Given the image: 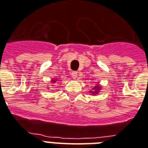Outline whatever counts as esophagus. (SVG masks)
Segmentation results:
<instances>
[{
  "mask_svg": "<svg viewBox=\"0 0 148 148\" xmlns=\"http://www.w3.org/2000/svg\"><path fill=\"white\" fill-rule=\"evenodd\" d=\"M71 76L73 77V79H76L77 76H78V73H76V72H72V73H71Z\"/></svg>",
  "mask_w": 148,
  "mask_h": 148,
  "instance_id": "1",
  "label": "esophagus"
}]
</instances>
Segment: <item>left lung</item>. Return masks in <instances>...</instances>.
Returning a JSON list of instances; mask_svg holds the SVG:
<instances>
[{
	"label": "left lung",
	"mask_w": 148,
	"mask_h": 148,
	"mask_svg": "<svg viewBox=\"0 0 148 148\" xmlns=\"http://www.w3.org/2000/svg\"><path fill=\"white\" fill-rule=\"evenodd\" d=\"M101 86H100V85L97 84L96 86H95V88H93V91H91V94L93 95H97V94H98V91L101 90Z\"/></svg>",
	"instance_id": "obj_1"
}]
</instances>
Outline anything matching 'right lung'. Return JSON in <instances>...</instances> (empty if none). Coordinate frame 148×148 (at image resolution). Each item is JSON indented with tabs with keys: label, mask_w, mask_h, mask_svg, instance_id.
Returning a JSON list of instances; mask_svg holds the SVG:
<instances>
[{
	"label": "right lung",
	"mask_w": 148,
	"mask_h": 148,
	"mask_svg": "<svg viewBox=\"0 0 148 148\" xmlns=\"http://www.w3.org/2000/svg\"><path fill=\"white\" fill-rule=\"evenodd\" d=\"M57 79H53V80H51V82H53V83H54L55 82L57 81Z\"/></svg>",
	"instance_id": "1"
}]
</instances>
